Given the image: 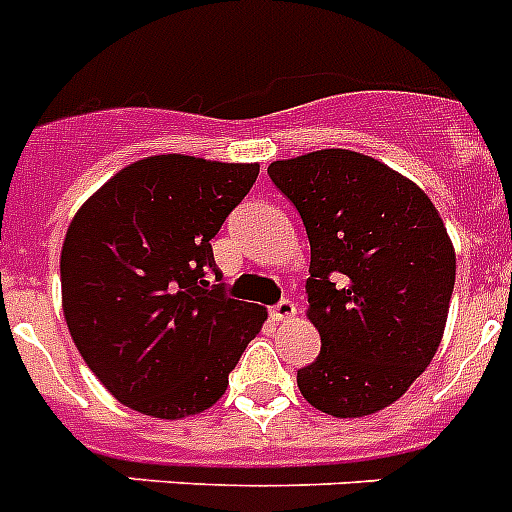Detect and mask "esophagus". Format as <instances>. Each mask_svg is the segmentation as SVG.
I'll use <instances>...</instances> for the list:
<instances>
[{"label":"esophagus","mask_w":512,"mask_h":512,"mask_svg":"<svg viewBox=\"0 0 512 512\" xmlns=\"http://www.w3.org/2000/svg\"><path fill=\"white\" fill-rule=\"evenodd\" d=\"M295 313H298V308H295V303L287 298L279 300L277 305H272V318H277V321H292Z\"/></svg>","instance_id":"1"}]
</instances>
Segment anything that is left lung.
I'll return each instance as SVG.
<instances>
[{
    "instance_id": "1",
    "label": "left lung",
    "mask_w": 512,
    "mask_h": 512,
    "mask_svg": "<svg viewBox=\"0 0 512 512\" xmlns=\"http://www.w3.org/2000/svg\"><path fill=\"white\" fill-rule=\"evenodd\" d=\"M269 178L310 240L308 318L321 355L298 370L331 417L386 409L425 373L443 339L456 253L417 183L352 150L277 160Z\"/></svg>"
}]
</instances>
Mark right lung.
Returning a JSON list of instances; mask_svg holds the SVG:
<instances>
[{
    "instance_id": "right-lung-1",
    "label": "right lung",
    "mask_w": 512,
    "mask_h": 512,
    "mask_svg": "<svg viewBox=\"0 0 512 512\" xmlns=\"http://www.w3.org/2000/svg\"><path fill=\"white\" fill-rule=\"evenodd\" d=\"M256 176V163L144 157L69 222L61 246L69 334L87 368L134 412L181 419L209 409L264 326L266 308L227 298L209 243Z\"/></svg>"
}]
</instances>
